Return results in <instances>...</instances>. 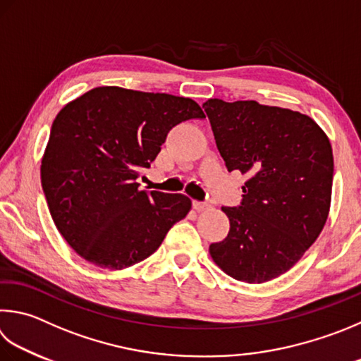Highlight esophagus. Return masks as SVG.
<instances>
[{
    "label": "esophagus",
    "instance_id": "34e87169",
    "mask_svg": "<svg viewBox=\"0 0 361 361\" xmlns=\"http://www.w3.org/2000/svg\"><path fill=\"white\" fill-rule=\"evenodd\" d=\"M192 207H194V209L195 212H205V209H209V205L208 203H205V202H192Z\"/></svg>",
    "mask_w": 361,
    "mask_h": 361
}]
</instances>
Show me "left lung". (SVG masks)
Segmentation results:
<instances>
[{"label": "left lung", "instance_id": "8db88e82", "mask_svg": "<svg viewBox=\"0 0 361 361\" xmlns=\"http://www.w3.org/2000/svg\"><path fill=\"white\" fill-rule=\"evenodd\" d=\"M203 109L228 172L247 175L240 207H222L231 231L209 245L233 279L260 284L297 264L329 218L333 152L319 124L255 101L208 99Z\"/></svg>", "mask_w": 361, "mask_h": 361}]
</instances>
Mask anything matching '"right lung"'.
I'll list each match as a JSON object with an SVG mask.
<instances>
[{
    "label": "right lung",
    "mask_w": 361,
    "mask_h": 361,
    "mask_svg": "<svg viewBox=\"0 0 361 361\" xmlns=\"http://www.w3.org/2000/svg\"><path fill=\"white\" fill-rule=\"evenodd\" d=\"M205 118L195 101L166 93L97 87L66 104L51 124L41 183L51 219L90 264L123 270L149 257L192 202L140 191L169 130Z\"/></svg>",
    "instance_id": "right-lung-1"
}]
</instances>
